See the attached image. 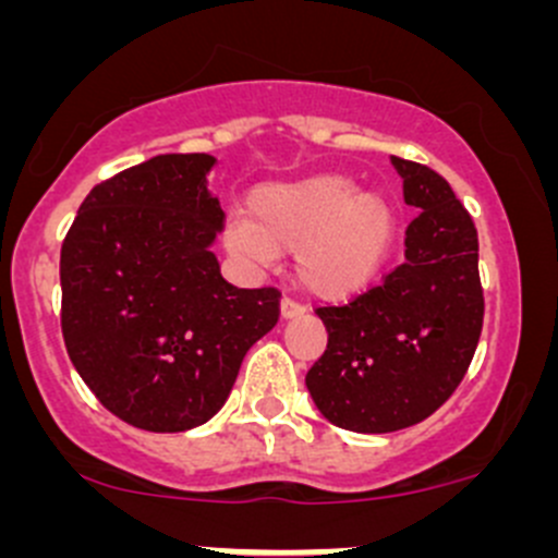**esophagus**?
<instances>
[{"mask_svg": "<svg viewBox=\"0 0 558 558\" xmlns=\"http://www.w3.org/2000/svg\"><path fill=\"white\" fill-rule=\"evenodd\" d=\"M302 315H305V307H302L300 302L289 300V296H283V300H280V318L291 320V318H302Z\"/></svg>", "mask_w": 558, "mask_h": 558, "instance_id": "1", "label": "esophagus"}]
</instances>
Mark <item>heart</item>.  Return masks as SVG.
<instances>
[{"mask_svg":"<svg viewBox=\"0 0 558 558\" xmlns=\"http://www.w3.org/2000/svg\"><path fill=\"white\" fill-rule=\"evenodd\" d=\"M227 247L267 267L294 253L296 283L320 300L356 296L380 275L397 240V207L384 191H359L340 172L258 185L247 221L227 223Z\"/></svg>","mask_w":558,"mask_h":558,"instance_id":"1","label":"heart"}]
</instances>
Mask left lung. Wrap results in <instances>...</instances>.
<instances>
[{
  "instance_id": "left-lung-1",
  "label": "left lung",
  "mask_w": 558,
  "mask_h": 558,
  "mask_svg": "<svg viewBox=\"0 0 558 558\" xmlns=\"http://www.w3.org/2000/svg\"><path fill=\"white\" fill-rule=\"evenodd\" d=\"M418 210L404 262L340 307H318L329 342L307 373L315 408L340 429L386 435L429 418L464 378L483 329L477 229L442 174L391 156Z\"/></svg>"
}]
</instances>
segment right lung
<instances>
[{"label": "right lung", "instance_id": "add662e5", "mask_svg": "<svg viewBox=\"0 0 558 558\" xmlns=\"http://www.w3.org/2000/svg\"><path fill=\"white\" fill-rule=\"evenodd\" d=\"M207 154H165L83 199L61 245V331L83 384L126 424L185 432L227 402L280 315L278 289L221 278Z\"/></svg>", "mask_w": 558, "mask_h": 558}]
</instances>
